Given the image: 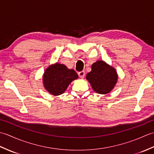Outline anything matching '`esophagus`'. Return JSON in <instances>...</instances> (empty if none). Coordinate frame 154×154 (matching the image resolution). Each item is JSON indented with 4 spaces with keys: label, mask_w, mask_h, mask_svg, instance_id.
<instances>
[{
    "label": "esophagus",
    "mask_w": 154,
    "mask_h": 154,
    "mask_svg": "<svg viewBox=\"0 0 154 154\" xmlns=\"http://www.w3.org/2000/svg\"><path fill=\"white\" fill-rule=\"evenodd\" d=\"M78 75H79V77L82 78V79H83V78L85 77V73L84 71H82L79 72V73H78Z\"/></svg>",
    "instance_id": "esophagus-1"
}]
</instances>
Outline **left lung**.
<instances>
[{
    "mask_svg": "<svg viewBox=\"0 0 154 154\" xmlns=\"http://www.w3.org/2000/svg\"><path fill=\"white\" fill-rule=\"evenodd\" d=\"M86 79L94 91L99 94H107L112 91L117 82L116 69L104 61H97L91 66V71Z\"/></svg>",
    "mask_w": 154,
    "mask_h": 154,
    "instance_id": "left-lung-1",
    "label": "left lung"
}]
</instances>
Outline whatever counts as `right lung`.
<instances>
[{
    "label": "right lung",
    "instance_id": "obj_1",
    "mask_svg": "<svg viewBox=\"0 0 154 154\" xmlns=\"http://www.w3.org/2000/svg\"><path fill=\"white\" fill-rule=\"evenodd\" d=\"M77 79L78 75L73 69H69L63 64L56 63L45 69L43 75V83L49 93L57 96L63 94L69 85Z\"/></svg>",
    "mask_w": 154,
    "mask_h": 154
}]
</instances>
